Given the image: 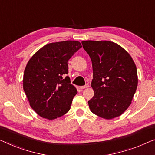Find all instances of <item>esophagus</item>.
Wrapping results in <instances>:
<instances>
[{
    "instance_id": "34e87169",
    "label": "esophagus",
    "mask_w": 155,
    "mask_h": 155,
    "mask_svg": "<svg viewBox=\"0 0 155 155\" xmlns=\"http://www.w3.org/2000/svg\"><path fill=\"white\" fill-rule=\"evenodd\" d=\"M88 86H89V85H88V84H86V85H85V86H80V88L81 89V90H83V89H84V88H88Z\"/></svg>"
}]
</instances>
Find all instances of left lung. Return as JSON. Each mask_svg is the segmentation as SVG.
<instances>
[{
	"label": "left lung",
	"instance_id": "1",
	"mask_svg": "<svg viewBox=\"0 0 155 155\" xmlns=\"http://www.w3.org/2000/svg\"><path fill=\"white\" fill-rule=\"evenodd\" d=\"M92 62L91 87L95 94L88 101L93 114L106 119L120 116L127 110L138 86V74L130 55L109 41H82Z\"/></svg>",
	"mask_w": 155,
	"mask_h": 155
}]
</instances>
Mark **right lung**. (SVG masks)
<instances>
[{
	"label": "right lung",
	"mask_w": 155,
	"mask_h": 155,
	"mask_svg": "<svg viewBox=\"0 0 155 155\" xmlns=\"http://www.w3.org/2000/svg\"><path fill=\"white\" fill-rule=\"evenodd\" d=\"M82 47L77 41L47 44L28 62L23 88L31 108L39 116L55 119L68 112L77 91L68 74L67 62Z\"/></svg>",
	"instance_id": "1"
}]
</instances>
